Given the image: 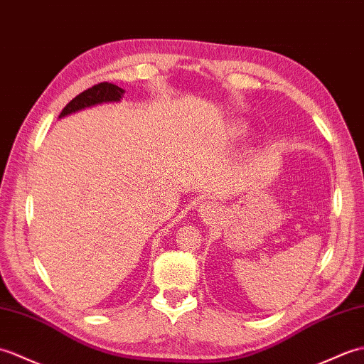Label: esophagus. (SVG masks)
Returning <instances> with one entry per match:
<instances>
[{
	"instance_id": "1",
	"label": "esophagus",
	"mask_w": 364,
	"mask_h": 364,
	"mask_svg": "<svg viewBox=\"0 0 364 364\" xmlns=\"http://www.w3.org/2000/svg\"><path fill=\"white\" fill-rule=\"evenodd\" d=\"M199 213L203 215L204 218H208V216H213L216 213V205L212 204V203H203L199 207Z\"/></svg>"
}]
</instances>
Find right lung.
<instances>
[{"label": "right lung", "mask_w": 364, "mask_h": 364, "mask_svg": "<svg viewBox=\"0 0 364 364\" xmlns=\"http://www.w3.org/2000/svg\"><path fill=\"white\" fill-rule=\"evenodd\" d=\"M123 93H124L123 88L115 85V84H110V82L96 84V85L88 88V90H84L82 93H79L76 98H73L67 104V106L63 107L59 118L65 117L68 114H73V112H77L80 109L95 106V104L119 101V98L123 96Z\"/></svg>", "instance_id": "add662e5"}]
</instances>
